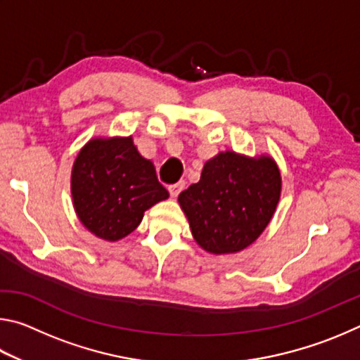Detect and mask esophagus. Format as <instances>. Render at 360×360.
I'll return each instance as SVG.
<instances>
[{"mask_svg": "<svg viewBox=\"0 0 360 360\" xmlns=\"http://www.w3.org/2000/svg\"><path fill=\"white\" fill-rule=\"evenodd\" d=\"M182 188H184V182L182 181H179V182H176V184H172V186H168V191H169V195H172V197L174 198V197H178L179 195V192L182 191Z\"/></svg>", "mask_w": 360, "mask_h": 360, "instance_id": "obj_1", "label": "esophagus"}]
</instances>
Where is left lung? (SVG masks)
<instances>
[{"label":"left lung","mask_w":360,"mask_h":360,"mask_svg":"<svg viewBox=\"0 0 360 360\" xmlns=\"http://www.w3.org/2000/svg\"><path fill=\"white\" fill-rule=\"evenodd\" d=\"M281 195V174L270 157L221 152L202 178L179 193L195 241L212 254L238 252L259 238Z\"/></svg>","instance_id":"8db88e82"}]
</instances>
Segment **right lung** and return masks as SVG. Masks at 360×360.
Returning <instances> with one entry per match:
<instances>
[{
	"instance_id": "add662e5",
	"label": "right lung",
	"mask_w": 360,
	"mask_h": 360,
	"mask_svg": "<svg viewBox=\"0 0 360 360\" xmlns=\"http://www.w3.org/2000/svg\"><path fill=\"white\" fill-rule=\"evenodd\" d=\"M71 192L81 222L108 241L131 233L146 210L168 198L131 138L92 139L72 167Z\"/></svg>"
}]
</instances>
